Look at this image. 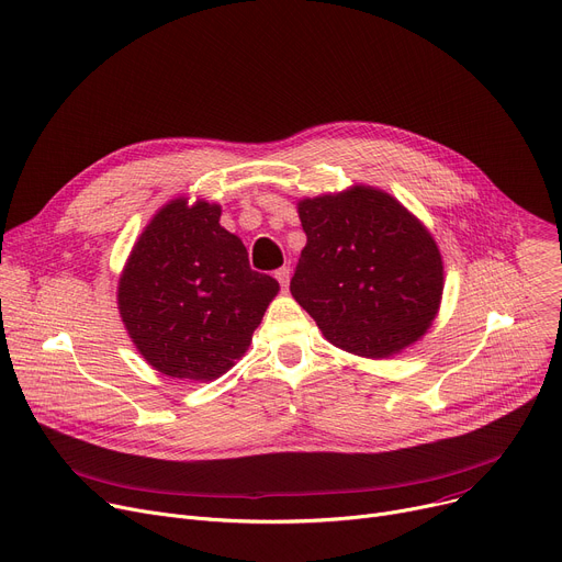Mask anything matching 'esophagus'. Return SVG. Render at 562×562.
Instances as JSON below:
<instances>
[{"mask_svg": "<svg viewBox=\"0 0 562 562\" xmlns=\"http://www.w3.org/2000/svg\"><path fill=\"white\" fill-rule=\"evenodd\" d=\"M276 278H278L280 286L286 291V286H289V278H291V271H289V267H282V269H278V271H276Z\"/></svg>", "mask_w": 562, "mask_h": 562, "instance_id": "1", "label": "esophagus"}]
</instances>
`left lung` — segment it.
Segmentation results:
<instances>
[{
	"label": "left lung",
	"mask_w": 562,
	"mask_h": 562,
	"mask_svg": "<svg viewBox=\"0 0 562 562\" xmlns=\"http://www.w3.org/2000/svg\"><path fill=\"white\" fill-rule=\"evenodd\" d=\"M297 214L307 244L291 295L325 339L370 359L416 344L442 295V259L423 223L363 184L303 199Z\"/></svg>",
	"instance_id": "obj_1"
}]
</instances>
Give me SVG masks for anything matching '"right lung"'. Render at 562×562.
<instances>
[{"label":"right lung","instance_id":"1","mask_svg":"<svg viewBox=\"0 0 562 562\" xmlns=\"http://www.w3.org/2000/svg\"><path fill=\"white\" fill-rule=\"evenodd\" d=\"M216 203H167L135 241L117 305L139 355L158 372L210 382L250 346L276 278L248 265L241 239L221 228Z\"/></svg>","mask_w":562,"mask_h":562}]
</instances>
